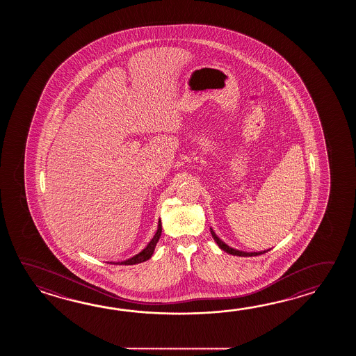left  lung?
<instances>
[{"label":"left lung","instance_id":"1","mask_svg":"<svg viewBox=\"0 0 356 356\" xmlns=\"http://www.w3.org/2000/svg\"><path fill=\"white\" fill-rule=\"evenodd\" d=\"M210 230H211L212 238H213V241L218 243V245H219L220 248L222 250H225L227 253H230V254H233V256H239V257H252V256H259V254H264L266 252H268L270 250H262V252H243V250H234V248H232V247H229L227 244L222 242L221 239H220L218 235L215 234V232L212 230L211 227H210Z\"/></svg>","mask_w":356,"mask_h":356}]
</instances>
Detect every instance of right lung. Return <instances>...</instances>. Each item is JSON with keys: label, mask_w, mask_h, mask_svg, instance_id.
<instances>
[{"label": "right lung", "mask_w": 356, "mask_h": 356, "mask_svg": "<svg viewBox=\"0 0 356 356\" xmlns=\"http://www.w3.org/2000/svg\"><path fill=\"white\" fill-rule=\"evenodd\" d=\"M160 235H161V221L159 220L158 230H156V233L154 235V238L150 241V243L146 245V248L141 250L136 256H134V257L129 258V259H126V261H122V262H117L114 265H136V264H141V262L147 261L149 258H152V253H154L155 247H156V243L159 242Z\"/></svg>", "instance_id": "obj_1"}]
</instances>
